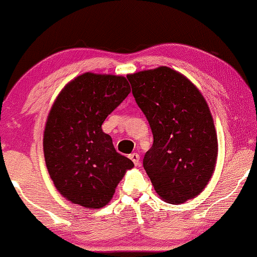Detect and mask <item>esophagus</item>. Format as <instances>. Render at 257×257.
<instances>
[{"label":"esophagus","mask_w":257,"mask_h":257,"mask_svg":"<svg viewBox=\"0 0 257 257\" xmlns=\"http://www.w3.org/2000/svg\"><path fill=\"white\" fill-rule=\"evenodd\" d=\"M130 158H131L132 162L135 163V166H138V164H139V160H141V156H139V155H138L137 153H134V154L130 155Z\"/></svg>","instance_id":"1"}]
</instances>
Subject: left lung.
<instances>
[{"instance_id": "1", "label": "left lung", "mask_w": 257, "mask_h": 257, "mask_svg": "<svg viewBox=\"0 0 257 257\" xmlns=\"http://www.w3.org/2000/svg\"><path fill=\"white\" fill-rule=\"evenodd\" d=\"M127 80L153 131L154 144L143 166L155 191L170 204L200 194L218 155L216 128L204 96L167 66L136 72Z\"/></svg>"}]
</instances>
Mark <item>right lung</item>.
Returning <instances> with one entry per match:
<instances>
[{"instance_id":"right-lung-1","label":"right lung","mask_w":257,"mask_h":257,"mask_svg":"<svg viewBox=\"0 0 257 257\" xmlns=\"http://www.w3.org/2000/svg\"><path fill=\"white\" fill-rule=\"evenodd\" d=\"M130 91L122 76L85 72L66 84L53 103L44 132V155L56 188L72 204L103 207L134 167L101 128Z\"/></svg>"}]
</instances>
